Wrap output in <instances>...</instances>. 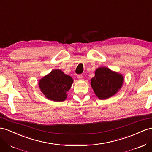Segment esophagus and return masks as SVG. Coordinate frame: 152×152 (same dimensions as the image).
Returning a JSON list of instances; mask_svg holds the SVG:
<instances>
[{"instance_id":"esophagus-1","label":"esophagus","mask_w":152,"mask_h":152,"mask_svg":"<svg viewBox=\"0 0 152 152\" xmlns=\"http://www.w3.org/2000/svg\"><path fill=\"white\" fill-rule=\"evenodd\" d=\"M77 78L79 80H83V76L82 75H77Z\"/></svg>"}]
</instances>
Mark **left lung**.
<instances>
[{"label":"left lung","mask_w":152,"mask_h":152,"mask_svg":"<svg viewBox=\"0 0 152 152\" xmlns=\"http://www.w3.org/2000/svg\"><path fill=\"white\" fill-rule=\"evenodd\" d=\"M124 76L109 68H98L95 77L91 80V86L100 100H105L120 91L124 84Z\"/></svg>","instance_id":"obj_1"}]
</instances>
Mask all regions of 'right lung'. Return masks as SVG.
<instances>
[{
	"label": "right lung",
	"mask_w": 152,
	"mask_h": 152,
	"mask_svg": "<svg viewBox=\"0 0 152 152\" xmlns=\"http://www.w3.org/2000/svg\"><path fill=\"white\" fill-rule=\"evenodd\" d=\"M73 83L72 78L61 71L53 69L39 80V88L47 99L54 102H63L66 99L67 92Z\"/></svg>",
	"instance_id": "add662e5"
}]
</instances>
